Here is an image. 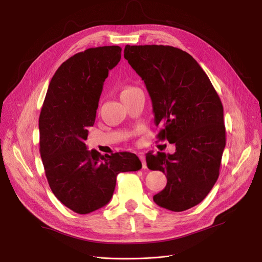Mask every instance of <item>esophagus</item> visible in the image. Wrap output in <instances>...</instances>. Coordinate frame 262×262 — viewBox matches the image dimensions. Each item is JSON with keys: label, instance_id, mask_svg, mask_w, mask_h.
Returning <instances> with one entry per match:
<instances>
[{"label": "esophagus", "instance_id": "obj_1", "mask_svg": "<svg viewBox=\"0 0 262 262\" xmlns=\"http://www.w3.org/2000/svg\"><path fill=\"white\" fill-rule=\"evenodd\" d=\"M139 157H140V160H141V162H142V167L143 168H146V162H145V155L143 154V153H140L139 154Z\"/></svg>", "mask_w": 262, "mask_h": 262}]
</instances>
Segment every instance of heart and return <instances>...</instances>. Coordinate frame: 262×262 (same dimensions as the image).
Segmentation results:
<instances>
[{
  "label": "heart",
  "instance_id": "heart-1",
  "mask_svg": "<svg viewBox=\"0 0 262 262\" xmlns=\"http://www.w3.org/2000/svg\"><path fill=\"white\" fill-rule=\"evenodd\" d=\"M129 89H131V87H129ZM129 89H125V90H123V91H122V92H121V93H123V92H125V91H128V90H129Z\"/></svg>",
  "mask_w": 262,
  "mask_h": 262
}]
</instances>
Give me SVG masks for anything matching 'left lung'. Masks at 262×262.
<instances>
[{"label":"left lung","instance_id":"1","mask_svg":"<svg viewBox=\"0 0 262 262\" xmlns=\"http://www.w3.org/2000/svg\"><path fill=\"white\" fill-rule=\"evenodd\" d=\"M124 59L144 81L162 129L158 140L176 152L146 154L150 170L167 185L153 196L162 208L181 212L199 204L220 175L226 144L223 105L208 75L191 55L171 46H129Z\"/></svg>","mask_w":262,"mask_h":262}]
</instances>
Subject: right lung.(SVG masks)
I'll return each instance as SVG.
<instances>
[{
	"mask_svg": "<svg viewBox=\"0 0 262 262\" xmlns=\"http://www.w3.org/2000/svg\"><path fill=\"white\" fill-rule=\"evenodd\" d=\"M120 59L119 46L90 48L69 58L51 78L39 116V150L47 180L57 199L78 214L104 207L119 173L142 167L136 154L101 155L85 144L104 82Z\"/></svg>",
	"mask_w": 262,
	"mask_h": 262,
	"instance_id": "1",
	"label": "right lung"
}]
</instances>
